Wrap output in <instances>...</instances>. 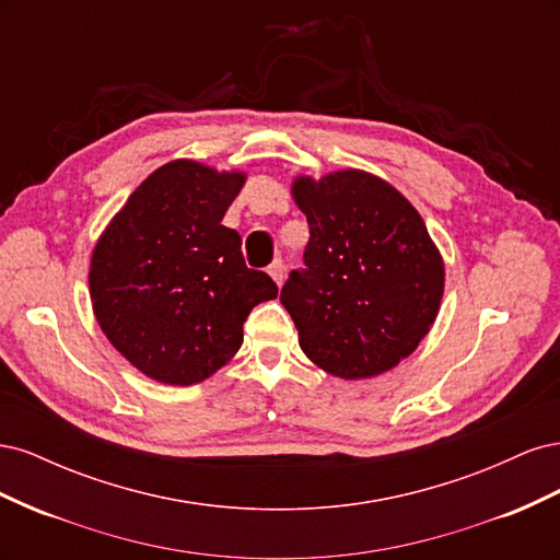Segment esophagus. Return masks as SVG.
Wrapping results in <instances>:
<instances>
[{
	"instance_id": "obj_1",
	"label": "esophagus",
	"mask_w": 560,
	"mask_h": 560,
	"mask_svg": "<svg viewBox=\"0 0 560 560\" xmlns=\"http://www.w3.org/2000/svg\"><path fill=\"white\" fill-rule=\"evenodd\" d=\"M266 273H268L270 278H273V282H276V284H282V280H284V264H282L280 259H276L273 264L268 266Z\"/></svg>"
}]
</instances>
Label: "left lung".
<instances>
[{"label": "left lung", "instance_id": "8db88e82", "mask_svg": "<svg viewBox=\"0 0 560 560\" xmlns=\"http://www.w3.org/2000/svg\"><path fill=\"white\" fill-rule=\"evenodd\" d=\"M292 198L311 238L280 301L299 346L343 381L385 374L418 348L444 296V259L393 184L358 171L299 175Z\"/></svg>", "mask_w": 560, "mask_h": 560}]
</instances>
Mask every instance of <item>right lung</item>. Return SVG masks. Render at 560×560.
<instances>
[{
    "instance_id": "add662e5",
    "label": "right lung",
    "mask_w": 560,
    "mask_h": 560,
    "mask_svg": "<svg viewBox=\"0 0 560 560\" xmlns=\"http://www.w3.org/2000/svg\"><path fill=\"white\" fill-rule=\"evenodd\" d=\"M247 175L177 159L151 173L100 235L89 292L100 329L144 376L196 385L233 360L243 322L278 296L222 224Z\"/></svg>"
}]
</instances>
